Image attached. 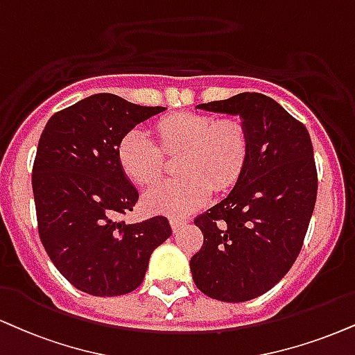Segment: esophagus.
Returning a JSON list of instances; mask_svg holds the SVG:
<instances>
[{
  "label": "esophagus",
  "mask_w": 355,
  "mask_h": 355,
  "mask_svg": "<svg viewBox=\"0 0 355 355\" xmlns=\"http://www.w3.org/2000/svg\"><path fill=\"white\" fill-rule=\"evenodd\" d=\"M183 225H185V221L180 220V218H170V226H172L173 233H177Z\"/></svg>",
  "instance_id": "esophagus-1"
}]
</instances>
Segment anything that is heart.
<instances>
[{"label": "heart", "instance_id": "heart-1", "mask_svg": "<svg viewBox=\"0 0 355 355\" xmlns=\"http://www.w3.org/2000/svg\"><path fill=\"white\" fill-rule=\"evenodd\" d=\"M165 153L183 152L180 172L175 180L153 183L142 195L148 213L183 216L210 200L213 187L232 189L245 168L250 139L245 125L234 119L216 121L205 114H177L157 123ZM122 172L135 183H150L164 168V153L142 129H132L117 147Z\"/></svg>", "mask_w": 355, "mask_h": 355}]
</instances>
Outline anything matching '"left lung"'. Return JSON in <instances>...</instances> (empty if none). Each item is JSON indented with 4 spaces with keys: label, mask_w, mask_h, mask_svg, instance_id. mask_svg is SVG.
Returning a JSON list of instances; mask_svg holds the SVG:
<instances>
[{
    "label": "left lung",
    "mask_w": 355,
    "mask_h": 355,
    "mask_svg": "<svg viewBox=\"0 0 355 355\" xmlns=\"http://www.w3.org/2000/svg\"><path fill=\"white\" fill-rule=\"evenodd\" d=\"M196 109L240 117L250 152L228 196L195 220L203 246L190 259L191 277L213 300H254L291 270L313 216L318 172L309 132L263 94Z\"/></svg>",
    "instance_id": "left-lung-1"
}]
</instances>
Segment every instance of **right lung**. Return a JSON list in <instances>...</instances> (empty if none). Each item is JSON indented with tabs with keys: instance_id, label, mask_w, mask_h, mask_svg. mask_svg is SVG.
Returning a JSON list of instances; mask_svg holds the SVG:
<instances>
[{
	"instance_id": "add662e5",
	"label": "right lung",
	"mask_w": 355,
	"mask_h": 355,
	"mask_svg": "<svg viewBox=\"0 0 355 355\" xmlns=\"http://www.w3.org/2000/svg\"><path fill=\"white\" fill-rule=\"evenodd\" d=\"M164 110L94 94L54 114L42 130L33 166L40 236L54 266L80 291H134L153 250L172 234L165 216L134 225L115 221L139 200L119 165V142Z\"/></svg>"
}]
</instances>
